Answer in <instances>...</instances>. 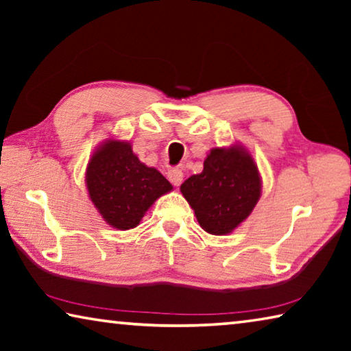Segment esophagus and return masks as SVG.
I'll use <instances>...</instances> for the list:
<instances>
[{"mask_svg": "<svg viewBox=\"0 0 351 351\" xmlns=\"http://www.w3.org/2000/svg\"><path fill=\"white\" fill-rule=\"evenodd\" d=\"M169 180H170V182L173 184V186H180V184L182 182V178H184V173H182V170L181 169H178V167H171L170 170H169Z\"/></svg>", "mask_w": 351, "mask_h": 351, "instance_id": "1", "label": "esophagus"}]
</instances>
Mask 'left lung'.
Returning a JSON list of instances; mask_svg holds the SVG:
<instances>
[{"instance_id":"left-lung-1","label":"left lung","mask_w":351,"mask_h":351,"mask_svg":"<svg viewBox=\"0 0 351 351\" xmlns=\"http://www.w3.org/2000/svg\"><path fill=\"white\" fill-rule=\"evenodd\" d=\"M181 193L206 232L226 235L251 215L261 195V178L245 147H217L207 154L203 171L181 184Z\"/></svg>"}]
</instances>
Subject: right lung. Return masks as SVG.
Here are the masks:
<instances>
[{"mask_svg":"<svg viewBox=\"0 0 351 351\" xmlns=\"http://www.w3.org/2000/svg\"><path fill=\"white\" fill-rule=\"evenodd\" d=\"M85 181L93 204L119 230L136 228L154 201L173 189L156 169L139 161L130 142L117 139H106L93 153Z\"/></svg>","mask_w":351,"mask_h":351,"instance_id":"add662e5","label":"right lung"}]
</instances>
